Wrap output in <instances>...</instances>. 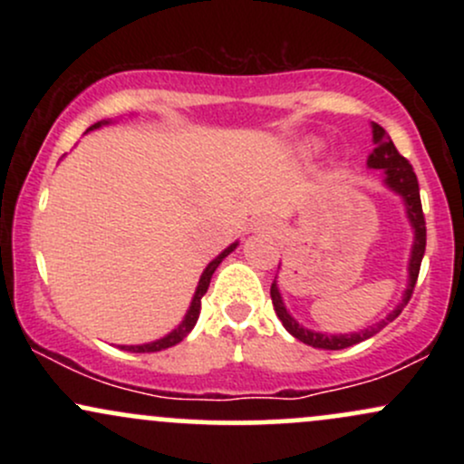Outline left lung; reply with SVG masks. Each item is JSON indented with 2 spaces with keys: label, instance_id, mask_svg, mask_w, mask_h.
<instances>
[{
  "label": "left lung",
  "instance_id": "1",
  "mask_svg": "<svg viewBox=\"0 0 464 464\" xmlns=\"http://www.w3.org/2000/svg\"><path fill=\"white\" fill-rule=\"evenodd\" d=\"M372 141H375L377 146L372 148V152L369 157V168L384 169L386 185L391 189H395L397 194L403 196V200H406L408 218L414 227V246H412V257H410V268H408L410 270L408 290H406V295H403V301L397 305V310L392 314H388V318H384L382 323L372 324L371 329H364V332H358V334L327 335V334H316V332H310V329L301 327V324L285 312L284 301H281L279 290H276V284L273 281V285H270V299H273L276 316H279V321L284 323V327L287 329V332L295 335V338H299L301 343L310 344V347L340 351V349L353 347V344L362 343V340L371 338V335H375L380 329H384L388 323L395 321L399 314H401L403 307L408 305L410 296H412V292H414V285H417L420 259H423V253H425V216H423V207H420L417 174H414L412 165H410L408 159L399 154L395 143L388 140L386 130L382 129L380 124H372Z\"/></svg>",
  "mask_w": 464,
  "mask_h": 464
}]
</instances>
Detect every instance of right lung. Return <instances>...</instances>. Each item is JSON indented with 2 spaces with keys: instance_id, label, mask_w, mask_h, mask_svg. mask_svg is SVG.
<instances>
[{
  "instance_id": "obj_1",
  "label": "right lung",
  "mask_w": 464,
  "mask_h": 464,
  "mask_svg": "<svg viewBox=\"0 0 464 464\" xmlns=\"http://www.w3.org/2000/svg\"><path fill=\"white\" fill-rule=\"evenodd\" d=\"M102 124H106V121H98V124H93L92 129L89 130H93V129H100V126ZM237 244H231V246L228 248H225L222 250L220 255H218V257L214 259V262H211L209 266H207L205 268V273H202V276H200V281H198V290H196V295H194V301H191V307H189V312H188V316H185V321L179 324L177 329H174L172 334H168L165 335V338H161V340H157V343H148V344H132V347H121V349H126V351H132V353H154V351H163V349H168V347H174V344H179L180 340L185 338V335H188L191 329H194V324H196V321H198V314H200V301H202V296H205V292H207V287H209V281H211V275H214V270L218 268V266H220V262L222 259L227 257L228 253H231L233 248H236Z\"/></svg>"
}]
</instances>
